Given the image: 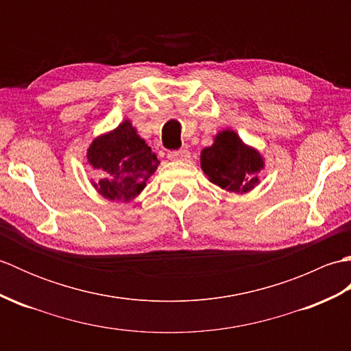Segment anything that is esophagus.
Masks as SVG:
<instances>
[{"instance_id": "esophagus-1", "label": "esophagus", "mask_w": 351, "mask_h": 351, "mask_svg": "<svg viewBox=\"0 0 351 351\" xmlns=\"http://www.w3.org/2000/svg\"><path fill=\"white\" fill-rule=\"evenodd\" d=\"M169 158L171 161H187L190 158V152L187 151V149H181V151L170 152L169 154Z\"/></svg>"}]
</instances>
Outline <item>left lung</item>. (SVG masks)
Instances as JSON below:
<instances>
[{"instance_id": "obj_1", "label": "left lung", "mask_w": 351, "mask_h": 351, "mask_svg": "<svg viewBox=\"0 0 351 351\" xmlns=\"http://www.w3.org/2000/svg\"><path fill=\"white\" fill-rule=\"evenodd\" d=\"M200 167L213 184L243 195L259 184L264 158L256 149L244 145L235 131L223 130L214 137V143L200 152Z\"/></svg>"}]
</instances>
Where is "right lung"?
<instances>
[{
  "instance_id": "add662e5",
  "label": "right lung",
  "mask_w": 351,
  "mask_h": 351,
  "mask_svg": "<svg viewBox=\"0 0 351 351\" xmlns=\"http://www.w3.org/2000/svg\"><path fill=\"white\" fill-rule=\"evenodd\" d=\"M87 161L104 173L99 182H93L99 195L123 202L140 195L160 164L130 121L95 138L88 146Z\"/></svg>"
}]
</instances>
